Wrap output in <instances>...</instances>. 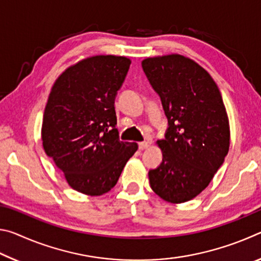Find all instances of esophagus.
<instances>
[{"label": "esophagus", "mask_w": 261, "mask_h": 261, "mask_svg": "<svg viewBox=\"0 0 261 261\" xmlns=\"http://www.w3.org/2000/svg\"><path fill=\"white\" fill-rule=\"evenodd\" d=\"M138 146H139V149L143 151V149H146L149 146V143L148 141H141V143L138 144Z\"/></svg>", "instance_id": "34e87169"}]
</instances>
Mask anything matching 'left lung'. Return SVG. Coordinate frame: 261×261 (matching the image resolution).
I'll return each instance as SVG.
<instances>
[{
  "instance_id": "1",
  "label": "left lung",
  "mask_w": 261,
  "mask_h": 261,
  "mask_svg": "<svg viewBox=\"0 0 261 261\" xmlns=\"http://www.w3.org/2000/svg\"><path fill=\"white\" fill-rule=\"evenodd\" d=\"M141 67L168 118L165 139L156 141L162 162L148 171L149 184L168 202L189 201L208 187L229 151L222 96L210 73L185 56L148 57Z\"/></svg>"
}]
</instances>
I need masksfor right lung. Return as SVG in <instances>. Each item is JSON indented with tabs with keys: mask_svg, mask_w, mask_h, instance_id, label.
I'll return each instance as SVG.
<instances>
[{
	"mask_svg": "<svg viewBox=\"0 0 261 261\" xmlns=\"http://www.w3.org/2000/svg\"><path fill=\"white\" fill-rule=\"evenodd\" d=\"M130 64L124 56L87 57L56 79L48 98L43 149L70 187L87 196L112 190L138 149L120 140L114 105Z\"/></svg>",
	"mask_w": 261,
	"mask_h": 261,
	"instance_id": "add662e5",
	"label": "right lung"
}]
</instances>
